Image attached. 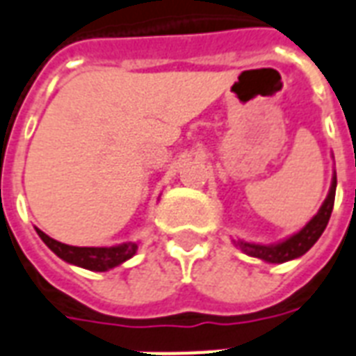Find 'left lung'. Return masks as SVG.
<instances>
[{"label": "left lung", "instance_id": "obj_1", "mask_svg": "<svg viewBox=\"0 0 356 356\" xmlns=\"http://www.w3.org/2000/svg\"><path fill=\"white\" fill-rule=\"evenodd\" d=\"M334 197H336V172H334L330 191H328L325 202L321 204L319 212L315 213L314 218L306 223V227H302L296 234L289 236L287 240H283V242H277V244L272 245L251 244V242H244V240H234V244L238 245L245 255L257 257L261 259V261H266V263L280 264L302 257V255L319 240L323 231L327 229L328 219H330V213H332L334 208Z\"/></svg>", "mask_w": 356, "mask_h": 356}]
</instances>
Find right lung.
Here are the masks:
<instances>
[{"instance_id":"obj_1","label":"right lung","mask_w":356,"mask_h":356,"mask_svg":"<svg viewBox=\"0 0 356 356\" xmlns=\"http://www.w3.org/2000/svg\"><path fill=\"white\" fill-rule=\"evenodd\" d=\"M37 234L41 236L44 244L54 251L56 255L63 259L65 263L80 266V268L93 270V272H105L111 270L118 264L125 263L131 259L138 250V244L135 242H125V244L112 245V248H79V245H67L61 244L58 240L50 238L48 234L35 229Z\"/></svg>"}]
</instances>
